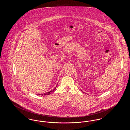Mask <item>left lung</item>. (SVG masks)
Here are the masks:
<instances>
[{
	"label": "left lung",
	"instance_id": "8db88e82",
	"mask_svg": "<svg viewBox=\"0 0 130 130\" xmlns=\"http://www.w3.org/2000/svg\"><path fill=\"white\" fill-rule=\"evenodd\" d=\"M83 93H84V92H83Z\"/></svg>",
	"mask_w": 130,
	"mask_h": 130
}]
</instances>
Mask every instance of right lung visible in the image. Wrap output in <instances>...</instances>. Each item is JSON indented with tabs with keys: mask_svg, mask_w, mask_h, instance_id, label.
<instances>
[{
	"mask_svg": "<svg viewBox=\"0 0 130 130\" xmlns=\"http://www.w3.org/2000/svg\"><path fill=\"white\" fill-rule=\"evenodd\" d=\"M57 86V85H56V87ZM56 89V88H55L53 90H52V91H50V92H49L48 93H44V94H40V95H48V94H51V93H53L55 90V89Z\"/></svg>",
	"mask_w": 130,
	"mask_h": 130,
	"instance_id": "add662e5",
	"label": "right lung"
}]
</instances>
